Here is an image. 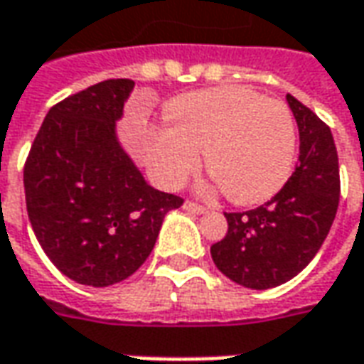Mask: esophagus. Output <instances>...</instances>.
Returning <instances> with one entry per match:
<instances>
[{
  "label": "esophagus",
  "mask_w": 364,
  "mask_h": 364,
  "mask_svg": "<svg viewBox=\"0 0 364 364\" xmlns=\"http://www.w3.org/2000/svg\"><path fill=\"white\" fill-rule=\"evenodd\" d=\"M184 210H186V212H190V214H206L208 210L204 206H200V204H194V202H184Z\"/></svg>",
  "instance_id": "esophagus-1"
}]
</instances>
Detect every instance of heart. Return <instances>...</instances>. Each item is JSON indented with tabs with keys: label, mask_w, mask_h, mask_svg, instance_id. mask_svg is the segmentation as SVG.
Returning a JSON list of instances; mask_svg holds the SVG:
<instances>
[{
	"label": "heart",
	"mask_w": 364,
	"mask_h": 364,
	"mask_svg": "<svg viewBox=\"0 0 364 364\" xmlns=\"http://www.w3.org/2000/svg\"><path fill=\"white\" fill-rule=\"evenodd\" d=\"M170 122L150 129L144 144L150 174L176 190L206 166L237 204L277 194L289 180L297 129L289 107L244 87L190 92L170 105Z\"/></svg>",
	"instance_id": "obj_1"
}]
</instances>
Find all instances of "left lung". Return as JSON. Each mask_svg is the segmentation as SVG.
<instances>
[{"label":"left lung","instance_id":"8db88e82","mask_svg":"<svg viewBox=\"0 0 364 364\" xmlns=\"http://www.w3.org/2000/svg\"><path fill=\"white\" fill-rule=\"evenodd\" d=\"M299 129V164L263 206L225 214L228 234L212 245L215 267L247 289L293 279L329 234L339 206V158L329 127L287 95Z\"/></svg>","mask_w":364,"mask_h":364}]
</instances>
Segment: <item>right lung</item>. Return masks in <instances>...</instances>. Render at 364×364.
<instances>
[{"instance_id": "right-lung-1", "label": "right lung", "mask_w": 364, "mask_h": 364, "mask_svg": "<svg viewBox=\"0 0 364 364\" xmlns=\"http://www.w3.org/2000/svg\"><path fill=\"white\" fill-rule=\"evenodd\" d=\"M134 81L109 79L55 105L23 172L27 214L55 267L73 282L109 287L130 277L182 198L144 180L117 122Z\"/></svg>"}]
</instances>
